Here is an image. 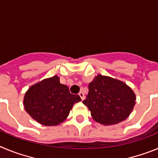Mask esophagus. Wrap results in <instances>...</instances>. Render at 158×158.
<instances>
[{
    "label": "esophagus",
    "mask_w": 158,
    "mask_h": 158,
    "mask_svg": "<svg viewBox=\"0 0 158 158\" xmlns=\"http://www.w3.org/2000/svg\"><path fill=\"white\" fill-rule=\"evenodd\" d=\"M78 95L80 96L81 99L82 100H84V99H85V95H84V93H82V92H80V93H78Z\"/></svg>",
    "instance_id": "obj_1"
}]
</instances>
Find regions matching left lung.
<instances>
[{
	"label": "left lung",
	"mask_w": 158,
	"mask_h": 158,
	"mask_svg": "<svg viewBox=\"0 0 158 158\" xmlns=\"http://www.w3.org/2000/svg\"><path fill=\"white\" fill-rule=\"evenodd\" d=\"M136 96L123 81L98 74L89 85V93L83 104L96 122L104 126L125 120L135 105Z\"/></svg>",
	"instance_id": "8db88e82"
}]
</instances>
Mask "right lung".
<instances>
[{"label": "right lung", "instance_id": "right-lung-1", "mask_svg": "<svg viewBox=\"0 0 158 158\" xmlns=\"http://www.w3.org/2000/svg\"><path fill=\"white\" fill-rule=\"evenodd\" d=\"M81 100L71 94L69 88L60 83L57 75L43 79L25 93L23 106L33 119L44 126H57L63 123L75 103Z\"/></svg>", "mask_w": 158, "mask_h": 158}]
</instances>
